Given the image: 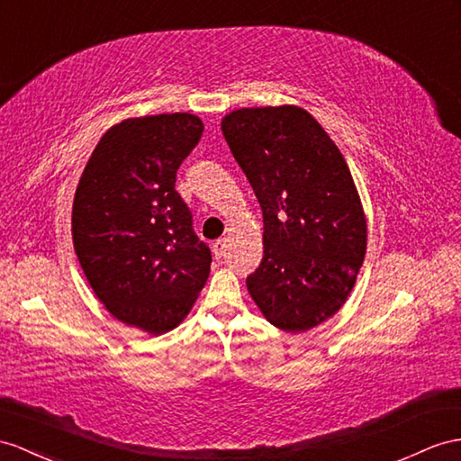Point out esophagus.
I'll list each match as a JSON object with an SVG mask.
<instances>
[{
  "label": "esophagus",
  "instance_id": "obj_1",
  "mask_svg": "<svg viewBox=\"0 0 461 461\" xmlns=\"http://www.w3.org/2000/svg\"><path fill=\"white\" fill-rule=\"evenodd\" d=\"M212 253H214L216 258H221L223 253H226V241H223V240L214 241V245H212Z\"/></svg>",
  "mask_w": 461,
  "mask_h": 461
}]
</instances>
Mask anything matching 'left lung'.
<instances>
[{
	"mask_svg": "<svg viewBox=\"0 0 461 461\" xmlns=\"http://www.w3.org/2000/svg\"><path fill=\"white\" fill-rule=\"evenodd\" d=\"M221 132L263 210L265 255L247 290L268 323L302 333L335 315L366 255V216L348 165L294 104L238 109Z\"/></svg>",
	"mask_w": 461,
	"mask_h": 461,
	"instance_id": "obj_1",
	"label": "left lung"
}]
</instances>
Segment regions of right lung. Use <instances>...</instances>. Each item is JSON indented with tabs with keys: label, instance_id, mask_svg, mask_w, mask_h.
Returning a JSON list of instances; mask_svg holds the SVG:
<instances>
[{
	"label": "right lung",
	"instance_id": "add662e5",
	"mask_svg": "<svg viewBox=\"0 0 461 461\" xmlns=\"http://www.w3.org/2000/svg\"><path fill=\"white\" fill-rule=\"evenodd\" d=\"M204 124L188 113L126 118L103 134L76 188L74 249L118 321L167 333L204 288L212 255L175 191Z\"/></svg>",
	"mask_w": 461,
	"mask_h": 461
}]
</instances>
